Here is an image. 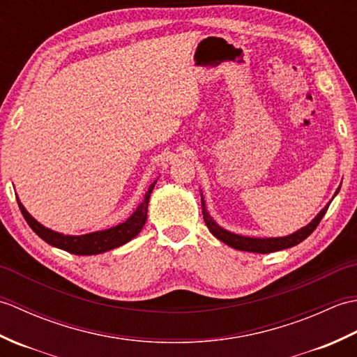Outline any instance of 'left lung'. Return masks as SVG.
I'll return each mask as SVG.
<instances>
[{
    "label": "left lung",
    "instance_id": "8db88e82",
    "mask_svg": "<svg viewBox=\"0 0 357 357\" xmlns=\"http://www.w3.org/2000/svg\"><path fill=\"white\" fill-rule=\"evenodd\" d=\"M339 190H340V187L336 190L335 196L339 193ZM335 196H333V198H335ZM333 198H331V201H333ZM331 201L319 211V213L314 216V219H313L312 222L307 224L305 227H302V229H299L298 231L288 234V236H280V238H250V236H242V234H236V233H233V231L225 230V229H222L221 225L216 224L215 219L211 218L210 213L207 211L206 201H204V196L201 193L204 221H206L210 233L213 234L215 238H218L219 241H222L224 244L230 245L231 248L241 250V252L262 253V255L279 252V250H285V248L294 247V245H298L299 242L307 239L310 234H312L316 230V227L319 225L324 215L327 213V210H328V206L331 204Z\"/></svg>",
    "mask_w": 357,
    "mask_h": 357
}]
</instances>
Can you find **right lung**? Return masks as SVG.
I'll return each instance as SVG.
<instances>
[{
    "label": "right lung",
    "instance_id": "1",
    "mask_svg": "<svg viewBox=\"0 0 357 357\" xmlns=\"http://www.w3.org/2000/svg\"><path fill=\"white\" fill-rule=\"evenodd\" d=\"M155 184L156 181L150 184L142 202L136 207V210L126 219L124 222H121L115 227H110V229H105V230H98V231L86 233V234H75V236L73 234L58 233L55 230L47 229V227H44L24 208L20 198H17V201H18L21 213L24 216L29 227L43 241L47 242V244H50L52 247L61 248L64 252H69L72 255L92 256V255H100L104 252H109V250L124 245L128 241H132L135 236H138L144 224L147 221L149 201H150V195L155 188Z\"/></svg>",
    "mask_w": 357,
    "mask_h": 357
}]
</instances>
